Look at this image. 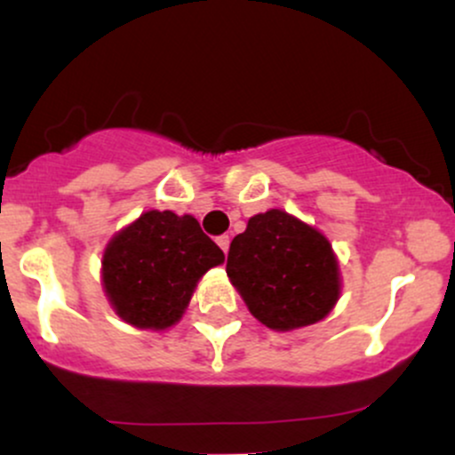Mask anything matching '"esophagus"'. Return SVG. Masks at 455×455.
<instances>
[{"label":"esophagus","instance_id":"34e87169","mask_svg":"<svg viewBox=\"0 0 455 455\" xmlns=\"http://www.w3.org/2000/svg\"><path fill=\"white\" fill-rule=\"evenodd\" d=\"M216 243L220 245V248H222V252L227 254V252H228V243H231V239H228V235H220V237L216 239Z\"/></svg>","mask_w":455,"mask_h":455}]
</instances>
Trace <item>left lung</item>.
I'll use <instances>...</instances> for the list:
<instances>
[{"label":"left lung","mask_w":455,"mask_h":455,"mask_svg":"<svg viewBox=\"0 0 455 455\" xmlns=\"http://www.w3.org/2000/svg\"><path fill=\"white\" fill-rule=\"evenodd\" d=\"M227 275L250 315L275 331L323 321L342 291L329 239L282 210L250 218L231 242Z\"/></svg>","instance_id":"left-lung-1"}]
</instances>
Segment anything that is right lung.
Instances as JSON below:
<instances>
[{"instance_id":"1","label":"right lung","mask_w":455,"mask_h":455,"mask_svg":"<svg viewBox=\"0 0 455 455\" xmlns=\"http://www.w3.org/2000/svg\"><path fill=\"white\" fill-rule=\"evenodd\" d=\"M224 252L192 216L149 210L115 233L102 254V286L122 321L164 331L184 316L198 280Z\"/></svg>"}]
</instances>
